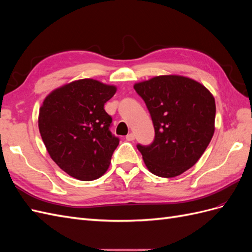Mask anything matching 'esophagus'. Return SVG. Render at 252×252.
<instances>
[{
	"label": "esophagus",
	"mask_w": 252,
	"mask_h": 252,
	"mask_svg": "<svg viewBox=\"0 0 252 252\" xmlns=\"http://www.w3.org/2000/svg\"><path fill=\"white\" fill-rule=\"evenodd\" d=\"M126 140H127V141H133V140H134V134H133L132 132L128 133V134L126 135Z\"/></svg>",
	"instance_id": "esophagus-1"
}]
</instances>
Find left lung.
<instances>
[{
	"label": "left lung",
	"instance_id": "1",
	"mask_svg": "<svg viewBox=\"0 0 252 252\" xmlns=\"http://www.w3.org/2000/svg\"><path fill=\"white\" fill-rule=\"evenodd\" d=\"M155 127V140L138 144L145 165L161 178H173L192 167L215 132L216 102L202 84L181 75H159L133 86Z\"/></svg>",
	"mask_w": 252,
	"mask_h": 252
}]
</instances>
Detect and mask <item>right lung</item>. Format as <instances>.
<instances>
[{"label": "right lung", "instance_id": "1", "mask_svg": "<svg viewBox=\"0 0 252 252\" xmlns=\"http://www.w3.org/2000/svg\"><path fill=\"white\" fill-rule=\"evenodd\" d=\"M117 88L93 79L71 82L45 98L39 129L49 156L61 169L81 181L98 179L108 169L120 139L104 105Z\"/></svg>", "mask_w": 252, "mask_h": 252}]
</instances>
